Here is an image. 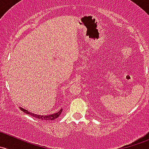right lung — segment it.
<instances>
[{"label": "right lung", "instance_id": "add662e5", "mask_svg": "<svg viewBox=\"0 0 149 149\" xmlns=\"http://www.w3.org/2000/svg\"><path fill=\"white\" fill-rule=\"evenodd\" d=\"M19 109H20L22 111H23L24 113H25L26 114L30 115V116H33L34 118H39V119L42 120V121H52V120H55L57 118H58L59 116H60L62 110L63 109H61L59 111L56 112L55 113H52V114H49V115H39V114H36V113H33L32 112L28 111V110L26 109L22 108V107H19Z\"/></svg>", "mask_w": 149, "mask_h": 149}]
</instances>
